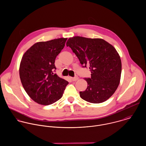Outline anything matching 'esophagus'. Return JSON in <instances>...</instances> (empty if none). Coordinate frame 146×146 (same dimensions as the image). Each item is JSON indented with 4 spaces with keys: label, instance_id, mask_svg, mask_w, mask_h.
<instances>
[{
    "label": "esophagus",
    "instance_id": "esophagus-1",
    "mask_svg": "<svg viewBox=\"0 0 146 146\" xmlns=\"http://www.w3.org/2000/svg\"><path fill=\"white\" fill-rule=\"evenodd\" d=\"M79 79V78L78 77H75V78H71V80L73 81V82H75V81H76Z\"/></svg>",
    "mask_w": 146,
    "mask_h": 146
}]
</instances>
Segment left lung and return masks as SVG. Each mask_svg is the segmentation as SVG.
I'll return each instance as SVG.
<instances>
[{
    "label": "left lung",
    "instance_id": "8db88e82",
    "mask_svg": "<svg viewBox=\"0 0 146 146\" xmlns=\"http://www.w3.org/2000/svg\"><path fill=\"white\" fill-rule=\"evenodd\" d=\"M70 46L83 67H89L90 78H84L86 90L80 92L84 100L93 104L102 103L115 92L120 82L121 61L116 49L100 38L74 36L67 40Z\"/></svg>",
    "mask_w": 146,
    "mask_h": 146
}]
</instances>
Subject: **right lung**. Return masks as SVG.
<instances>
[{
  "mask_svg": "<svg viewBox=\"0 0 146 146\" xmlns=\"http://www.w3.org/2000/svg\"><path fill=\"white\" fill-rule=\"evenodd\" d=\"M67 39L37 42L22 57L19 68L21 83L29 96L38 104L46 106L57 101L68 84L53 72L56 58Z\"/></svg>",
  "mask_w": 146,
  "mask_h": 146,
  "instance_id": "obj_1",
  "label": "right lung"
}]
</instances>
